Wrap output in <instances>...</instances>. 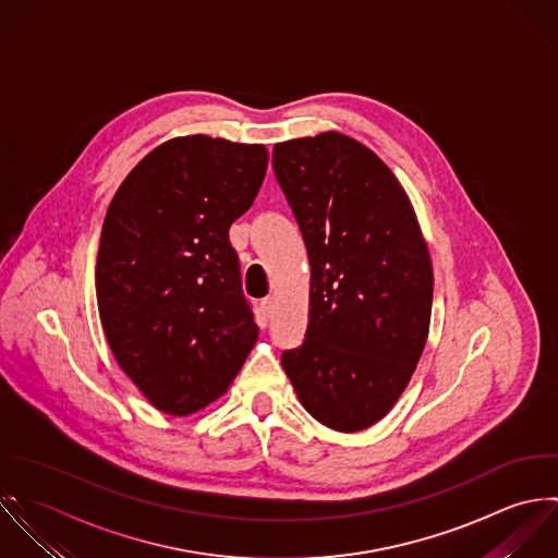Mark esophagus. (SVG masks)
<instances>
[{
    "label": "esophagus",
    "mask_w": 558,
    "mask_h": 558,
    "mask_svg": "<svg viewBox=\"0 0 558 558\" xmlns=\"http://www.w3.org/2000/svg\"><path fill=\"white\" fill-rule=\"evenodd\" d=\"M274 306H276V300H274L271 295H269V298H265V300H260V311H263V315H265V317H271Z\"/></svg>",
    "instance_id": "esophagus-1"
}]
</instances>
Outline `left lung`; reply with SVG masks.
Here are the masks:
<instances>
[{
    "label": "left lung",
    "mask_w": 558,
    "mask_h": 558,
    "mask_svg": "<svg viewBox=\"0 0 558 558\" xmlns=\"http://www.w3.org/2000/svg\"><path fill=\"white\" fill-rule=\"evenodd\" d=\"M274 170L311 260L308 332L282 368L322 425L368 429L410 384L429 336L427 241L395 172L351 135L278 142Z\"/></svg>",
    "instance_id": "obj_1"
}]
</instances>
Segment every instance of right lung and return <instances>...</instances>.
<instances>
[{
	"label": "right lung",
	"mask_w": 558,
	"mask_h": 558,
	"mask_svg": "<svg viewBox=\"0 0 558 558\" xmlns=\"http://www.w3.org/2000/svg\"><path fill=\"white\" fill-rule=\"evenodd\" d=\"M267 163L265 144L194 133L153 148L113 194L99 317L116 362L163 414L218 401L256 342L228 228L252 207Z\"/></svg>",
	"instance_id": "add662e5"
}]
</instances>
